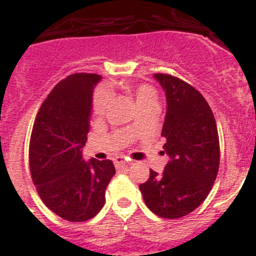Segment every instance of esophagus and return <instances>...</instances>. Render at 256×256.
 <instances>
[{
	"label": "esophagus",
	"instance_id": "obj_1",
	"mask_svg": "<svg viewBox=\"0 0 256 256\" xmlns=\"http://www.w3.org/2000/svg\"><path fill=\"white\" fill-rule=\"evenodd\" d=\"M114 163H116L117 167H120V166H124V164L128 163V159H126L124 156H117L116 159H114Z\"/></svg>",
	"mask_w": 256,
	"mask_h": 256
}]
</instances>
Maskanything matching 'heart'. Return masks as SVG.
<instances>
[{"label": "heart", "mask_w": 256, "mask_h": 256, "mask_svg": "<svg viewBox=\"0 0 256 256\" xmlns=\"http://www.w3.org/2000/svg\"><path fill=\"white\" fill-rule=\"evenodd\" d=\"M126 89L134 96L135 102L139 109L151 106V105H158V93L156 90L147 84L139 85H126ZM110 102V93L105 86H100L93 93L92 108L96 114H102L106 110L108 105Z\"/></svg>", "instance_id": "1"}]
</instances>
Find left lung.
<instances>
[{"label": "left lung", "instance_id": "8db88e82", "mask_svg": "<svg viewBox=\"0 0 256 256\" xmlns=\"http://www.w3.org/2000/svg\"><path fill=\"white\" fill-rule=\"evenodd\" d=\"M166 92L167 113L162 136L170 162L163 174L150 170L139 186L150 210L180 218L198 208L210 192L220 167V139L209 104L197 89L167 74H155Z\"/></svg>", "mask_w": 256, "mask_h": 256}]
</instances>
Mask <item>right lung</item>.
Instances as JSON below:
<instances>
[{
	"mask_svg": "<svg viewBox=\"0 0 256 256\" xmlns=\"http://www.w3.org/2000/svg\"><path fill=\"white\" fill-rule=\"evenodd\" d=\"M100 78L96 74H74L58 82L42 104L31 132L28 160L39 197L70 222L88 221L102 209L116 174L112 160L81 159Z\"/></svg>",
	"mask_w": 256,
	"mask_h": 256,
	"instance_id": "right-lung-1",
	"label": "right lung"
}]
</instances>
